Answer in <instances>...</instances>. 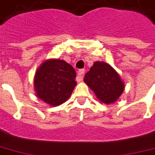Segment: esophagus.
Masks as SVG:
<instances>
[{
	"label": "esophagus",
	"mask_w": 155,
	"mask_h": 155,
	"mask_svg": "<svg viewBox=\"0 0 155 155\" xmlns=\"http://www.w3.org/2000/svg\"><path fill=\"white\" fill-rule=\"evenodd\" d=\"M84 72H85V71L84 70V69H81V70L78 71V78L79 81H82V80L84 79Z\"/></svg>",
	"instance_id": "1"
}]
</instances>
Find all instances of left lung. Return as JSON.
Masks as SVG:
<instances>
[{
	"label": "left lung",
	"instance_id": "obj_1",
	"mask_svg": "<svg viewBox=\"0 0 155 155\" xmlns=\"http://www.w3.org/2000/svg\"><path fill=\"white\" fill-rule=\"evenodd\" d=\"M84 81L96 98L106 105L118 101L124 90V82L118 71L104 61H95Z\"/></svg>",
	"mask_w": 155,
	"mask_h": 155
}]
</instances>
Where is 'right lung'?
<instances>
[{"label":"right lung","mask_w":155,"mask_h":155,"mask_svg":"<svg viewBox=\"0 0 155 155\" xmlns=\"http://www.w3.org/2000/svg\"><path fill=\"white\" fill-rule=\"evenodd\" d=\"M76 71L66 61L48 59L37 68L34 76L36 95L50 107H58L70 98L77 85Z\"/></svg>","instance_id":"obj_1"}]
</instances>
